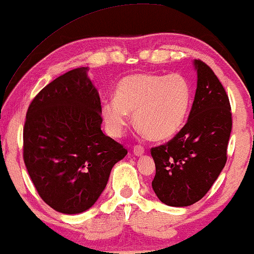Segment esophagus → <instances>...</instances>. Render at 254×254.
I'll list each match as a JSON object with an SVG mask.
<instances>
[{
    "label": "esophagus",
    "mask_w": 254,
    "mask_h": 254,
    "mask_svg": "<svg viewBox=\"0 0 254 254\" xmlns=\"http://www.w3.org/2000/svg\"><path fill=\"white\" fill-rule=\"evenodd\" d=\"M144 153H145V149H144V147H142V146L135 145L133 147V154L135 156H140V155L144 154Z\"/></svg>",
    "instance_id": "obj_1"
}]
</instances>
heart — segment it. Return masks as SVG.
<instances>
[{"label": "heart", "instance_id": "heart-1", "mask_svg": "<svg viewBox=\"0 0 254 254\" xmlns=\"http://www.w3.org/2000/svg\"><path fill=\"white\" fill-rule=\"evenodd\" d=\"M190 98V86L180 74H131L117 85L115 100L103 102L102 119L108 133L121 137L133 113L135 127L149 139L166 140L183 126Z\"/></svg>", "mask_w": 254, "mask_h": 254}]
</instances>
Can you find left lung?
<instances>
[{"label": "left lung", "mask_w": 254, "mask_h": 254, "mask_svg": "<svg viewBox=\"0 0 254 254\" xmlns=\"http://www.w3.org/2000/svg\"><path fill=\"white\" fill-rule=\"evenodd\" d=\"M197 90L188 122L167 144L153 147L152 188L163 203L187 207L205 195L227 162L233 119L229 98L213 70L194 60Z\"/></svg>", "instance_id": "left-lung-1"}]
</instances>
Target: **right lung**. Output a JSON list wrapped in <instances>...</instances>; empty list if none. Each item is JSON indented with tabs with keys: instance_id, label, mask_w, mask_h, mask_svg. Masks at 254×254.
I'll return each instance as SVG.
<instances>
[{
	"instance_id": "add662e5",
	"label": "right lung",
	"mask_w": 254,
	"mask_h": 254,
	"mask_svg": "<svg viewBox=\"0 0 254 254\" xmlns=\"http://www.w3.org/2000/svg\"><path fill=\"white\" fill-rule=\"evenodd\" d=\"M87 71H67L42 88L24 126L28 175L41 199L63 214L91 208L113 167L127 154L101 130V102Z\"/></svg>"
}]
</instances>
